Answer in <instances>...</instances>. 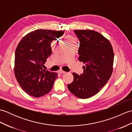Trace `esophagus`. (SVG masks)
<instances>
[{
	"mask_svg": "<svg viewBox=\"0 0 132 132\" xmlns=\"http://www.w3.org/2000/svg\"><path fill=\"white\" fill-rule=\"evenodd\" d=\"M58 72L60 74H64V73H65V71H63V70H58Z\"/></svg>",
	"mask_w": 132,
	"mask_h": 132,
	"instance_id": "34e87169",
	"label": "esophagus"
}]
</instances>
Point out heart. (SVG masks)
<instances>
[{
  "label": "heart",
  "mask_w": 132,
  "mask_h": 132,
  "mask_svg": "<svg viewBox=\"0 0 132 132\" xmlns=\"http://www.w3.org/2000/svg\"><path fill=\"white\" fill-rule=\"evenodd\" d=\"M66 41L72 42V41H74V39L73 37H71V36H68V37L66 38Z\"/></svg>",
  "instance_id": "obj_1"
}]
</instances>
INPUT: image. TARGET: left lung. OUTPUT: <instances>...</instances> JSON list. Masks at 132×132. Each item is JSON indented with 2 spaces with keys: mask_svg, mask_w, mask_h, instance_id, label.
<instances>
[{
  "mask_svg": "<svg viewBox=\"0 0 132 132\" xmlns=\"http://www.w3.org/2000/svg\"><path fill=\"white\" fill-rule=\"evenodd\" d=\"M79 40V61L83 62V73L73 72L74 80L68 88L75 96L87 99L99 92L113 71L114 53L110 42L92 30H75Z\"/></svg>",
  "mask_w": 132,
  "mask_h": 132,
  "instance_id": "8db88e82",
  "label": "left lung"
}]
</instances>
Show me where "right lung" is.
I'll list each match as a JSON object with an SVG mask.
<instances>
[{
	"label": "right lung",
	"mask_w": 132,
	"mask_h": 132,
	"mask_svg": "<svg viewBox=\"0 0 132 132\" xmlns=\"http://www.w3.org/2000/svg\"><path fill=\"white\" fill-rule=\"evenodd\" d=\"M63 31L37 29L21 39L15 56V77L23 90L30 96H43L51 91L58 74L43 69L52 54L53 40L63 36Z\"/></svg>",
	"instance_id": "1"
}]
</instances>
